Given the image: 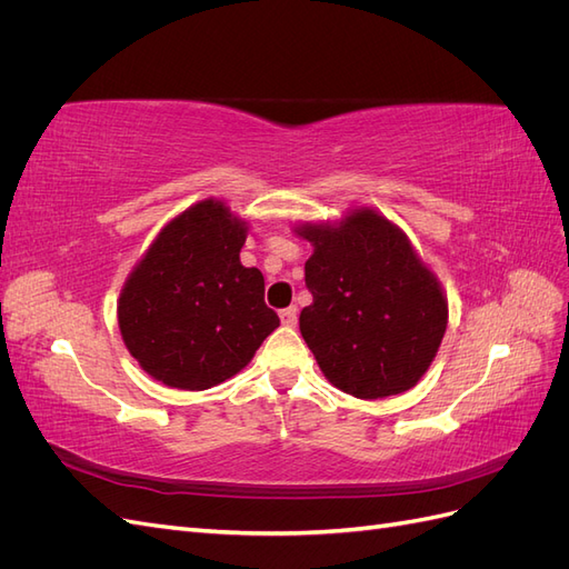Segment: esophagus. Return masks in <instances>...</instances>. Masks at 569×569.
Masks as SVG:
<instances>
[{"instance_id": "esophagus-1", "label": "esophagus", "mask_w": 569, "mask_h": 569, "mask_svg": "<svg viewBox=\"0 0 569 569\" xmlns=\"http://www.w3.org/2000/svg\"><path fill=\"white\" fill-rule=\"evenodd\" d=\"M280 318H282V325H287V327H295V325L299 322V308H297V306L282 308V311H280Z\"/></svg>"}]
</instances>
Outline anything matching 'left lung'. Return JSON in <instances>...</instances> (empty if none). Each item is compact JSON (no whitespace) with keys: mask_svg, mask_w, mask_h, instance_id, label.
<instances>
[{"mask_svg":"<svg viewBox=\"0 0 569 569\" xmlns=\"http://www.w3.org/2000/svg\"><path fill=\"white\" fill-rule=\"evenodd\" d=\"M299 234L316 247L306 261L313 303L299 330L327 380L356 399L416 387L439 351L449 306L406 234L370 209Z\"/></svg>","mask_w":569,"mask_h":569,"instance_id":"obj_1","label":"left lung"}]
</instances>
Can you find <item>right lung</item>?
<instances>
[{
	"label": "right lung",
	"instance_id": "add662e5",
	"mask_svg": "<svg viewBox=\"0 0 569 569\" xmlns=\"http://www.w3.org/2000/svg\"><path fill=\"white\" fill-rule=\"evenodd\" d=\"M247 228L226 206L199 201L170 220L118 301L128 351L153 380L201 391L237 375L280 325L258 268L239 251Z\"/></svg>",
	"mask_w": 569,
	"mask_h": 569
}]
</instances>
